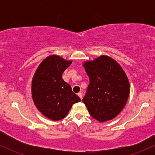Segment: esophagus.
Returning a JSON list of instances; mask_svg holds the SVG:
<instances>
[{
    "label": "esophagus",
    "instance_id": "34e87169",
    "mask_svg": "<svg viewBox=\"0 0 155 155\" xmlns=\"http://www.w3.org/2000/svg\"><path fill=\"white\" fill-rule=\"evenodd\" d=\"M77 95H78V96H79V97H80V98H81V99H82V93H81V92H79V93H78Z\"/></svg>",
    "mask_w": 155,
    "mask_h": 155
}]
</instances>
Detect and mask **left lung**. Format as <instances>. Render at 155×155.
Wrapping results in <instances>:
<instances>
[{"label":"left lung","instance_id":"obj_1","mask_svg":"<svg viewBox=\"0 0 155 155\" xmlns=\"http://www.w3.org/2000/svg\"><path fill=\"white\" fill-rule=\"evenodd\" d=\"M90 78L83 103L90 114L104 122L116 117L127 103L130 83L123 69L112 58L99 57L84 63Z\"/></svg>","mask_w":155,"mask_h":155}]
</instances>
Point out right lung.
Returning <instances> with one entry per match:
<instances>
[{"mask_svg":"<svg viewBox=\"0 0 155 155\" xmlns=\"http://www.w3.org/2000/svg\"><path fill=\"white\" fill-rule=\"evenodd\" d=\"M72 63L51 55L39 65L32 81V97L45 117L58 121L67 116L72 105L81 101L62 74Z\"/></svg>","mask_w":155,"mask_h":155,"instance_id":"add662e5","label":"right lung"}]
</instances>
